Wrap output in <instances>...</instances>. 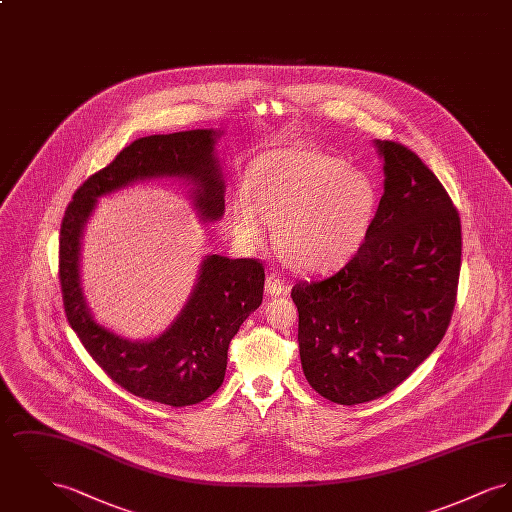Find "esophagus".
<instances>
[{
    "mask_svg": "<svg viewBox=\"0 0 512 512\" xmlns=\"http://www.w3.org/2000/svg\"><path fill=\"white\" fill-rule=\"evenodd\" d=\"M265 292L268 295H282L288 292V284L282 280V276L278 272H270L265 282Z\"/></svg>",
    "mask_w": 512,
    "mask_h": 512,
    "instance_id": "34e87169",
    "label": "esophagus"
}]
</instances>
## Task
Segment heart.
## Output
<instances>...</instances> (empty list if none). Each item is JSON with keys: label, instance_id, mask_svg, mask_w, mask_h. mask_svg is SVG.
<instances>
[{"label": "heart", "instance_id": "1", "mask_svg": "<svg viewBox=\"0 0 512 512\" xmlns=\"http://www.w3.org/2000/svg\"><path fill=\"white\" fill-rule=\"evenodd\" d=\"M247 195L232 205V224L249 245L267 240V218L293 265L326 270L365 242L376 211V186L357 169L313 149L282 147L261 155L247 174Z\"/></svg>", "mask_w": 512, "mask_h": 512}]
</instances>
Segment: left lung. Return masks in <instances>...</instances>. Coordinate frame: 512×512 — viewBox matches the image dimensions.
<instances>
[{
	"mask_svg": "<svg viewBox=\"0 0 512 512\" xmlns=\"http://www.w3.org/2000/svg\"><path fill=\"white\" fill-rule=\"evenodd\" d=\"M376 146L386 182L365 242L332 276L292 290L305 378L338 405L380 399L407 380L438 347L457 303V207L413 149Z\"/></svg>",
	"mask_w": 512,
	"mask_h": 512,
	"instance_id": "obj_1",
	"label": "left lung"
}]
</instances>
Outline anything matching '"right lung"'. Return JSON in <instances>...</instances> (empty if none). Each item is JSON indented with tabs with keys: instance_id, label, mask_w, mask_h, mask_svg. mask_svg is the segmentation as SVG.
I'll return each mask as SVG.
<instances>
[{
	"instance_id": "obj_1",
	"label": "right lung",
	"mask_w": 512,
	"mask_h": 512,
	"mask_svg": "<svg viewBox=\"0 0 512 512\" xmlns=\"http://www.w3.org/2000/svg\"><path fill=\"white\" fill-rule=\"evenodd\" d=\"M215 138V130H188L132 142L74 192L61 220L59 282L65 315L78 340L121 388L171 407L195 405L219 390L228 345L263 301V263L207 257L182 315L163 336L138 343L122 340L90 315L78 274L80 234L99 195L151 176L194 180L195 207L201 217L219 219L224 211V184L213 157Z\"/></svg>"
}]
</instances>
